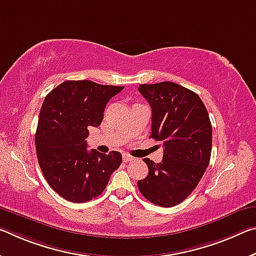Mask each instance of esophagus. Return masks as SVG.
<instances>
[{"label":"esophagus","instance_id":"esophagus-1","mask_svg":"<svg viewBox=\"0 0 256 256\" xmlns=\"http://www.w3.org/2000/svg\"><path fill=\"white\" fill-rule=\"evenodd\" d=\"M134 160H136V158L132 157L131 155H128V154H123V162H124V163H128V162H132Z\"/></svg>","mask_w":256,"mask_h":256}]
</instances>
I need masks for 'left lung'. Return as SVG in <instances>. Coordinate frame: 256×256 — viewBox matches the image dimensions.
I'll return each instance as SVG.
<instances>
[{"mask_svg": "<svg viewBox=\"0 0 256 256\" xmlns=\"http://www.w3.org/2000/svg\"><path fill=\"white\" fill-rule=\"evenodd\" d=\"M138 90L152 107L150 136L164 146L160 163L144 160L149 172L138 188L152 204L172 208L194 192L210 164L208 109L196 93L173 82L140 84Z\"/></svg>", "mask_w": 256, "mask_h": 256, "instance_id": "8db88e82", "label": "left lung"}]
</instances>
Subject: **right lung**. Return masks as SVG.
<instances>
[{
    "label": "right lung",
    "instance_id": "right-lung-1",
    "mask_svg": "<svg viewBox=\"0 0 256 256\" xmlns=\"http://www.w3.org/2000/svg\"><path fill=\"white\" fill-rule=\"evenodd\" d=\"M124 86L92 80H66L43 101L35 134L40 168L64 200L85 202L98 197L122 164L118 152H88V126H99L106 104Z\"/></svg>",
    "mask_w": 256,
    "mask_h": 256
}]
</instances>
